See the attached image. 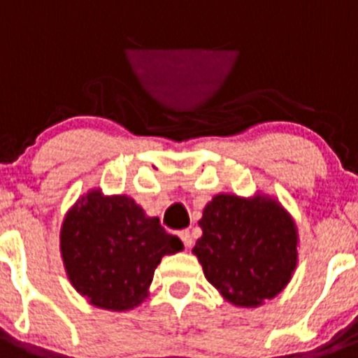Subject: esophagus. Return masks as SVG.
<instances>
[{"label":"esophagus","instance_id":"34e87169","mask_svg":"<svg viewBox=\"0 0 358 358\" xmlns=\"http://www.w3.org/2000/svg\"><path fill=\"white\" fill-rule=\"evenodd\" d=\"M179 236H181V240H182V243H185L186 248H192V235H189V231H181V233H179Z\"/></svg>","mask_w":358,"mask_h":358}]
</instances>
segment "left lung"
I'll return each instance as SVG.
<instances>
[{
	"instance_id": "left-lung-1",
	"label": "left lung",
	"mask_w": 358,
	"mask_h": 358,
	"mask_svg": "<svg viewBox=\"0 0 358 358\" xmlns=\"http://www.w3.org/2000/svg\"><path fill=\"white\" fill-rule=\"evenodd\" d=\"M194 255L211 285L236 306H260L289 285L297 265V227L267 195L218 194L199 220Z\"/></svg>"
}]
</instances>
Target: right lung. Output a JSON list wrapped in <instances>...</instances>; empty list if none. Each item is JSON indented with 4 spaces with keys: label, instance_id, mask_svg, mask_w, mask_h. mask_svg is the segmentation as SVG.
<instances>
[{
    "label": "right lung",
    "instance_id": "obj_1",
    "mask_svg": "<svg viewBox=\"0 0 358 358\" xmlns=\"http://www.w3.org/2000/svg\"><path fill=\"white\" fill-rule=\"evenodd\" d=\"M185 248L127 195L91 189L66 213L61 255L80 296L98 308L125 312L145 301L164 255Z\"/></svg>",
    "mask_w": 358,
    "mask_h": 358
}]
</instances>
